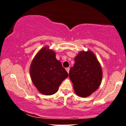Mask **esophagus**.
<instances>
[{
    "label": "esophagus",
    "mask_w": 126,
    "mask_h": 126,
    "mask_svg": "<svg viewBox=\"0 0 126 126\" xmlns=\"http://www.w3.org/2000/svg\"><path fill=\"white\" fill-rule=\"evenodd\" d=\"M66 71L67 72V73H69V70H70V69H69V67H67V68H66Z\"/></svg>",
    "instance_id": "esophagus-1"
}]
</instances>
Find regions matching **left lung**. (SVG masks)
Wrapping results in <instances>:
<instances>
[{"mask_svg": "<svg viewBox=\"0 0 126 126\" xmlns=\"http://www.w3.org/2000/svg\"><path fill=\"white\" fill-rule=\"evenodd\" d=\"M75 62L69 71V78L76 94L80 97H87L100 86L102 67L95 55L89 50L79 52Z\"/></svg>", "mask_w": 126, "mask_h": 126, "instance_id": "1", "label": "left lung"}]
</instances>
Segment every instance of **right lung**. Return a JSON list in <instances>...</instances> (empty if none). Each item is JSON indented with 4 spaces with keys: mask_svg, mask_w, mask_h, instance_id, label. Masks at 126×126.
<instances>
[{
    "mask_svg": "<svg viewBox=\"0 0 126 126\" xmlns=\"http://www.w3.org/2000/svg\"><path fill=\"white\" fill-rule=\"evenodd\" d=\"M30 72L37 90L46 95L56 93L62 82L69 76L61 62L56 58V53L48 46H45L36 54Z\"/></svg>",
    "mask_w": 126,
    "mask_h": 126,
    "instance_id": "obj_1",
    "label": "right lung"
}]
</instances>
